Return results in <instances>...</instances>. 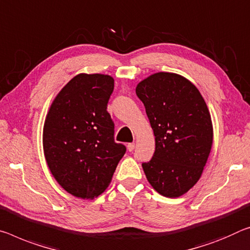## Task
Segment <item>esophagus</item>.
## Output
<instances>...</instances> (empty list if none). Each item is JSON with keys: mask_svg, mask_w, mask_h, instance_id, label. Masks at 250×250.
<instances>
[{"mask_svg": "<svg viewBox=\"0 0 250 250\" xmlns=\"http://www.w3.org/2000/svg\"><path fill=\"white\" fill-rule=\"evenodd\" d=\"M128 146L129 151H133L134 146H136V145H134V144H128V146Z\"/></svg>", "mask_w": 250, "mask_h": 250, "instance_id": "34e87169", "label": "esophagus"}]
</instances>
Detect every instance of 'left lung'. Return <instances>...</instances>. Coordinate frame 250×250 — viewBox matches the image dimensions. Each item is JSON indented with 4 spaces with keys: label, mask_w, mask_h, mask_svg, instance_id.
I'll return each instance as SVG.
<instances>
[{
    "label": "left lung",
    "mask_w": 250,
    "mask_h": 250,
    "mask_svg": "<svg viewBox=\"0 0 250 250\" xmlns=\"http://www.w3.org/2000/svg\"><path fill=\"white\" fill-rule=\"evenodd\" d=\"M136 93L153 130L156 150L142 164L153 189L180 197L197 184L212 146V124L199 90L176 73L158 72L142 80Z\"/></svg>",
    "instance_id": "1"
}]
</instances>
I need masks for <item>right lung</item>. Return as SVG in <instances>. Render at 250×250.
Listing matches in <instances>:
<instances>
[{
    "instance_id": "1",
    "label": "right lung",
    "mask_w": 250,
    "mask_h": 250,
    "mask_svg": "<svg viewBox=\"0 0 250 250\" xmlns=\"http://www.w3.org/2000/svg\"><path fill=\"white\" fill-rule=\"evenodd\" d=\"M114 80L106 74L75 75L51 104L43 126V150L51 173L74 197L92 199L112 179L125 153L114 142L106 111Z\"/></svg>"
}]
</instances>
